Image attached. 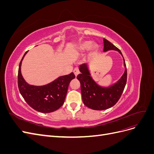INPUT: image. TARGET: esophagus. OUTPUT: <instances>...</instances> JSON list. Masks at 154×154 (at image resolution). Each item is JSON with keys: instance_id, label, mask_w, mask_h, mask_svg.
<instances>
[{"instance_id": "esophagus-1", "label": "esophagus", "mask_w": 154, "mask_h": 154, "mask_svg": "<svg viewBox=\"0 0 154 154\" xmlns=\"http://www.w3.org/2000/svg\"><path fill=\"white\" fill-rule=\"evenodd\" d=\"M73 72H74V74H75V76H76V77L77 76V75L78 74L80 73V71H79V69H78V68H75L74 69V71H73Z\"/></svg>"}]
</instances>
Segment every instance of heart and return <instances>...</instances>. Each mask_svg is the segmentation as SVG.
I'll return each mask as SVG.
<instances>
[{
    "label": "heart",
    "instance_id": "1",
    "mask_svg": "<svg viewBox=\"0 0 154 154\" xmlns=\"http://www.w3.org/2000/svg\"><path fill=\"white\" fill-rule=\"evenodd\" d=\"M92 42H85L82 44H81L78 47V49L81 52H86V51L89 50L91 48L92 49V50L94 51H96L97 49V45H94L92 47Z\"/></svg>",
    "mask_w": 154,
    "mask_h": 154
}]
</instances>
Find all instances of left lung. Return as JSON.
Listing matches in <instances>:
<instances>
[{
    "instance_id": "8db88e82",
    "label": "left lung",
    "mask_w": 154,
    "mask_h": 154,
    "mask_svg": "<svg viewBox=\"0 0 154 154\" xmlns=\"http://www.w3.org/2000/svg\"><path fill=\"white\" fill-rule=\"evenodd\" d=\"M103 43L104 52L110 50L117 51L122 56L125 69L117 82L109 87H102L97 84L91 76L88 63L80 65L79 70L81 73L77 76V79L80 82L83 102L88 108L96 110L108 109L113 106L119 100L127 83V68L122 52L105 38H103Z\"/></svg>"
}]
</instances>
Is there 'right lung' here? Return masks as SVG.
<instances>
[{
    "instance_id": "right-lung-1",
    "label": "right lung",
    "mask_w": 154,
    "mask_h": 154,
    "mask_svg": "<svg viewBox=\"0 0 154 154\" xmlns=\"http://www.w3.org/2000/svg\"><path fill=\"white\" fill-rule=\"evenodd\" d=\"M27 53L21 60L18 72V86L22 96L31 107L40 112L49 113L58 110L63 105L69 83L75 78V75L71 72L44 85H29L21 73L22 62Z\"/></svg>"
}]
</instances>
